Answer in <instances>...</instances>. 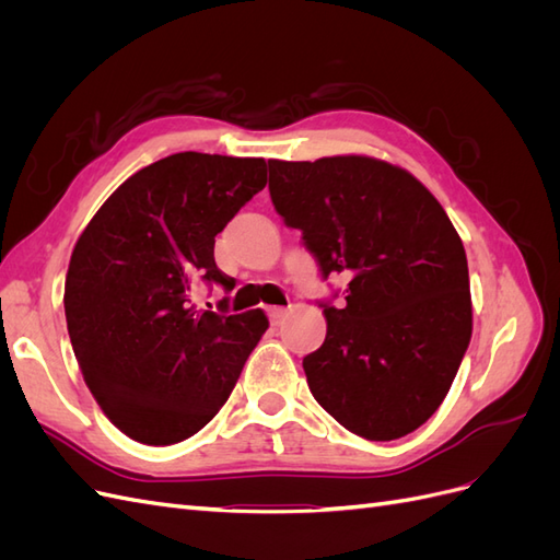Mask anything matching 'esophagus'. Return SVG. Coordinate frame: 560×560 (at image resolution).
I'll use <instances>...</instances> for the list:
<instances>
[{
    "label": "esophagus",
    "mask_w": 560,
    "mask_h": 560,
    "mask_svg": "<svg viewBox=\"0 0 560 560\" xmlns=\"http://www.w3.org/2000/svg\"><path fill=\"white\" fill-rule=\"evenodd\" d=\"M284 315H287V308H282V306H270L268 308V317H270V322H273V325H280Z\"/></svg>",
    "instance_id": "1"
}]
</instances>
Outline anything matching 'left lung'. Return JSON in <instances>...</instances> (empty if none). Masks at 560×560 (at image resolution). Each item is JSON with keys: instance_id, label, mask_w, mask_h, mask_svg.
I'll return each mask as SVG.
<instances>
[{"instance_id": "8db88e82", "label": "left lung", "mask_w": 560, "mask_h": 560, "mask_svg": "<svg viewBox=\"0 0 560 560\" xmlns=\"http://www.w3.org/2000/svg\"><path fill=\"white\" fill-rule=\"evenodd\" d=\"M268 189L322 276L348 278L327 338L303 358L317 404L369 442L418 430L448 395L471 338L469 270L439 200L371 156L268 161Z\"/></svg>"}]
</instances>
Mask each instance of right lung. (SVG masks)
<instances>
[{
	"mask_svg": "<svg viewBox=\"0 0 560 560\" xmlns=\"http://www.w3.org/2000/svg\"><path fill=\"white\" fill-rule=\"evenodd\" d=\"M264 186V159L182 151L128 177L81 231L67 331L100 409L135 442L171 446L206 428L268 329L261 308L191 306L198 282L231 290L214 235Z\"/></svg>",
	"mask_w": 560,
	"mask_h": 560,
	"instance_id": "1",
	"label": "right lung"
}]
</instances>
